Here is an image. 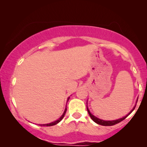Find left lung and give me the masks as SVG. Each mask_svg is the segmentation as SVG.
Returning a JSON list of instances; mask_svg holds the SVG:
<instances>
[{
	"instance_id": "obj_1",
	"label": "left lung",
	"mask_w": 147,
	"mask_h": 147,
	"mask_svg": "<svg viewBox=\"0 0 147 147\" xmlns=\"http://www.w3.org/2000/svg\"><path fill=\"white\" fill-rule=\"evenodd\" d=\"M134 107H135V106H134ZM87 110H88V114H89L90 116V117H91L92 119L94 121L96 122V123L100 124V125H102V126H113V125H114V124L119 123V122H120L121 121H122V120H123L125 119V118H126V117H127V116H128V115H129V114H130V113H131V112H132V111H133V110H134V108L131 110V111H130V112L129 114H128V115H126V116H124V117L122 118H120V119H118V120H112V121H110V120H100V119H99V118H98L97 117H96V116H94V115H92V114L91 113H90V110H88V106H87Z\"/></svg>"
}]
</instances>
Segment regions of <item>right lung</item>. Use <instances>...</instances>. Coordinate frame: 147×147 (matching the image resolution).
<instances>
[{"label": "right lung", "instance_id": "right-lung-1", "mask_svg": "<svg viewBox=\"0 0 147 147\" xmlns=\"http://www.w3.org/2000/svg\"><path fill=\"white\" fill-rule=\"evenodd\" d=\"M67 111V108H65V111H64L63 115H62L61 117L59 118V119H58L57 120H56L55 122H51V123H49V124H41V126H53V125H55V124H57V123H59V122L61 121V120L63 119V118L64 117V115H65V112Z\"/></svg>", "mask_w": 147, "mask_h": 147}]
</instances>
